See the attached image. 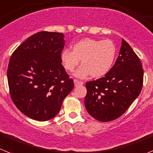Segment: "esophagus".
Masks as SVG:
<instances>
[{
	"instance_id": "1",
	"label": "esophagus",
	"mask_w": 153,
	"mask_h": 153,
	"mask_svg": "<svg viewBox=\"0 0 153 153\" xmlns=\"http://www.w3.org/2000/svg\"><path fill=\"white\" fill-rule=\"evenodd\" d=\"M74 85H75V86H80V85H83V82L77 80V79H74Z\"/></svg>"
}]
</instances>
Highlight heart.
I'll list each match as a JSON object with an SVG mask.
<instances>
[{"instance_id": "obj_1", "label": "heart", "mask_w": 153, "mask_h": 153, "mask_svg": "<svg viewBox=\"0 0 153 153\" xmlns=\"http://www.w3.org/2000/svg\"><path fill=\"white\" fill-rule=\"evenodd\" d=\"M117 54V48L111 40L86 38L73 46V51L64 49L61 60L64 68L72 72L81 60L82 65L75 72L77 77L84 78L90 74L93 78L105 76L111 69Z\"/></svg>"}]
</instances>
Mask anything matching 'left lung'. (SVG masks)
Instances as JSON below:
<instances>
[{"label":"left lung","instance_id":"obj_1","mask_svg":"<svg viewBox=\"0 0 153 153\" xmlns=\"http://www.w3.org/2000/svg\"><path fill=\"white\" fill-rule=\"evenodd\" d=\"M143 69L138 56L122 39L119 56L104 77L86 83L88 113L102 122L122 115L142 90Z\"/></svg>","mask_w":153,"mask_h":153}]
</instances>
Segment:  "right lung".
<instances>
[{
    "instance_id": "add662e5",
    "label": "right lung",
    "mask_w": 153,
    "mask_h": 153,
    "mask_svg": "<svg viewBox=\"0 0 153 153\" xmlns=\"http://www.w3.org/2000/svg\"><path fill=\"white\" fill-rule=\"evenodd\" d=\"M64 38L61 33L39 32L22 42L10 58V97L22 114L33 120L55 117L74 86L61 64Z\"/></svg>"
}]
</instances>
